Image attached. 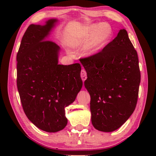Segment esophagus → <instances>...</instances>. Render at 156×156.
<instances>
[{"label":"esophagus","mask_w":156,"mask_h":156,"mask_svg":"<svg viewBox=\"0 0 156 156\" xmlns=\"http://www.w3.org/2000/svg\"><path fill=\"white\" fill-rule=\"evenodd\" d=\"M80 74H81L82 80H83V81L84 82L87 79V72H86V71L84 69H82Z\"/></svg>","instance_id":"34e87169"}]
</instances>
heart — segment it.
Masks as SVG:
<instances>
[{"instance_id":"obj_1","label":"heart","mask_w":156,"mask_h":156,"mask_svg":"<svg viewBox=\"0 0 156 156\" xmlns=\"http://www.w3.org/2000/svg\"><path fill=\"white\" fill-rule=\"evenodd\" d=\"M112 35V29L107 23L93 24L87 28L84 34L74 40V44H88L86 53L89 56L97 54L109 41Z\"/></svg>"}]
</instances>
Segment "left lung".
<instances>
[{
  "instance_id": "left-lung-1",
  "label": "left lung",
  "mask_w": 156,
  "mask_h": 156,
  "mask_svg": "<svg viewBox=\"0 0 156 156\" xmlns=\"http://www.w3.org/2000/svg\"><path fill=\"white\" fill-rule=\"evenodd\" d=\"M80 60L87 74L92 125L100 131L116 130L135 110L140 83L138 54L127 31L120 30L101 51Z\"/></svg>"
}]
</instances>
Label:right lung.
Returning <instances> with one entry per match:
<instances>
[{"label": "right lung", "mask_w": 156, "mask_h": 156, "mask_svg": "<svg viewBox=\"0 0 156 156\" xmlns=\"http://www.w3.org/2000/svg\"><path fill=\"white\" fill-rule=\"evenodd\" d=\"M57 19L29 26L17 53V87L28 119L41 130L54 133L67 124L65 108L83 87L79 63L58 65L60 47L47 40Z\"/></svg>", "instance_id": "right-lung-1"}]
</instances>
